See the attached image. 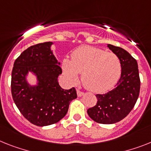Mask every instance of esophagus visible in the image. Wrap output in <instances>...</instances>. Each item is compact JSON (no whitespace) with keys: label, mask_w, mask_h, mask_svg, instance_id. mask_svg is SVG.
<instances>
[{"label":"esophagus","mask_w":151,"mask_h":151,"mask_svg":"<svg viewBox=\"0 0 151 151\" xmlns=\"http://www.w3.org/2000/svg\"><path fill=\"white\" fill-rule=\"evenodd\" d=\"M77 93H78V97H82V96L84 94V93H83V91H80V90H77Z\"/></svg>","instance_id":"1"}]
</instances>
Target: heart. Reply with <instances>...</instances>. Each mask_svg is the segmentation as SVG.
<instances>
[{"label":"heart","mask_w":151,"mask_h":151,"mask_svg":"<svg viewBox=\"0 0 151 151\" xmlns=\"http://www.w3.org/2000/svg\"><path fill=\"white\" fill-rule=\"evenodd\" d=\"M71 58V60H63L62 68L66 77L70 82L75 83L79 73H82V83L92 92L110 91L121 77V61L115 54L84 46L74 50Z\"/></svg>","instance_id":"b5f03b06"}]
</instances>
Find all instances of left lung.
I'll list each match as a JSON object with an SVG mask.
<instances>
[{
  "label": "left lung",
  "mask_w": 151,
  "mask_h": 151,
  "mask_svg": "<svg viewBox=\"0 0 151 151\" xmlns=\"http://www.w3.org/2000/svg\"><path fill=\"white\" fill-rule=\"evenodd\" d=\"M107 47L120 59L121 78L112 91L96 95L97 104L87 110L93 121L103 124L119 122L127 116L137 101L140 88L137 60L123 48L111 44Z\"/></svg>",
  "instance_id": "1"
}]
</instances>
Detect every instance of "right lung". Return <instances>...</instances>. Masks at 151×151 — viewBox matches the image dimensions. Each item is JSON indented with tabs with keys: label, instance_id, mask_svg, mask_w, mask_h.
Masks as SVG:
<instances>
[{
	"label": "right lung",
	"instance_id": "right-lung-1",
	"mask_svg": "<svg viewBox=\"0 0 151 151\" xmlns=\"http://www.w3.org/2000/svg\"><path fill=\"white\" fill-rule=\"evenodd\" d=\"M52 42L30 47L16 59L11 74V93L15 104L27 121L39 127L60 121L68 113L70 101L77 98L74 87L64 90L58 81L62 73L53 54ZM37 76L38 83L30 86L28 72Z\"/></svg>",
	"mask_w": 151,
	"mask_h": 151
}]
</instances>
